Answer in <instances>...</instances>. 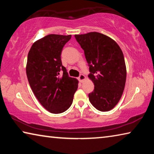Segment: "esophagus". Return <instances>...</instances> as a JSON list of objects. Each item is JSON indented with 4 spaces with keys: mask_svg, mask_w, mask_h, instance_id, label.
I'll use <instances>...</instances> for the list:
<instances>
[{
    "mask_svg": "<svg viewBox=\"0 0 154 154\" xmlns=\"http://www.w3.org/2000/svg\"><path fill=\"white\" fill-rule=\"evenodd\" d=\"M78 79H79V81L80 82H83V80L85 79V77L83 74H80L79 77H78Z\"/></svg>",
    "mask_w": 154,
    "mask_h": 154,
    "instance_id": "1",
    "label": "esophagus"
}]
</instances>
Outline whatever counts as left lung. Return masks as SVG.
Instances as JSON below:
<instances>
[{
  "instance_id": "left-lung-1",
  "label": "left lung",
  "mask_w": 154,
  "mask_h": 154,
  "mask_svg": "<svg viewBox=\"0 0 154 154\" xmlns=\"http://www.w3.org/2000/svg\"><path fill=\"white\" fill-rule=\"evenodd\" d=\"M75 37L84 51L88 77L94 84L88 94L90 103L100 111L111 110L120 100L126 83L123 52L116 41L103 34L92 32Z\"/></svg>"
}]
</instances>
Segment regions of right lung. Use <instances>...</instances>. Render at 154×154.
Masks as SVG:
<instances>
[{
	"label": "right lung",
	"instance_id": "add662e5",
	"mask_svg": "<svg viewBox=\"0 0 154 154\" xmlns=\"http://www.w3.org/2000/svg\"><path fill=\"white\" fill-rule=\"evenodd\" d=\"M71 38V35L45 36L33 43L28 54L26 75L31 89L52 113L66 111L78 88V81L69 77L61 60L62 49Z\"/></svg>",
	"mask_w": 154,
	"mask_h": 154
}]
</instances>
